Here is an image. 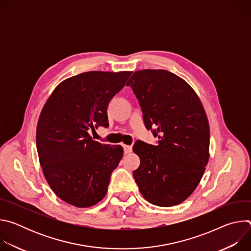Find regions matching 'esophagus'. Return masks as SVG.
<instances>
[{"instance_id": "obj_1", "label": "esophagus", "mask_w": 251, "mask_h": 251, "mask_svg": "<svg viewBox=\"0 0 251 251\" xmlns=\"http://www.w3.org/2000/svg\"><path fill=\"white\" fill-rule=\"evenodd\" d=\"M124 149V154H129L132 152V146H128V145H124L123 146Z\"/></svg>"}]
</instances>
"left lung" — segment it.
<instances>
[{
	"mask_svg": "<svg viewBox=\"0 0 251 251\" xmlns=\"http://www.w3.org/2000/svg\"><path fill=\"white\" fill-rule=\"evenodd\" d=\"M143 120L159 141L157 146L136 141L140 166L133 176L141 195L158 206L188 199L208 162L209 126L195 90L164 69L138 70L129 79Z\"/></svg>",
	"mask_w": 251,
	"mask_h": 251,
	"instance_id": "1",
	"label": "left lung"
}]
</instances>
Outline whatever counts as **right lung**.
<instances>
[{
  "label": "right lung",
  "instance_id": "obj_1",
  "mask_svg": "<svg viewBox=\"0 0 251 251\" xmlns=\"http://www.w3.org/2000/svg\"><path fill=\"white\" fill-rule=\"evenodd\" d=\"M132 73L88 71L59 83L37 127V150L47 181L63 201L89 207L106 195L123 156L120 145L94 141L89 130L109 126L107 107Z\"/></svg>",
  "mask_w": 251,
  "mask_h": 251
}]
</instances>
